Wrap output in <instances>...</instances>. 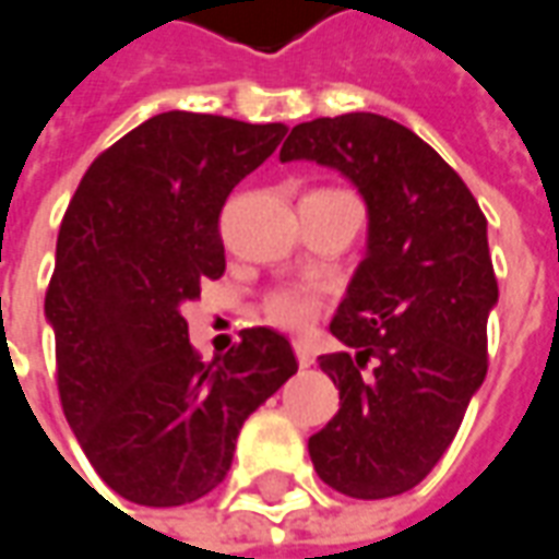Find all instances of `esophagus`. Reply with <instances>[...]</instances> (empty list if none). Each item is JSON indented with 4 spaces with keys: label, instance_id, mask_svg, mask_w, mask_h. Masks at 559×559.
Here are the masks:
<instances>
[{
    "label": "esophagus",
    "instance_id": "esophagus-1",
    "mask_svg": "<svg viewBox=\"0 0 559 559\" xmlns=\"http://www.w3.org/2000/svg\"><path fill=\"white\" fill-rule=\"evenodd\" d=\"M294 353H297L299 368H309V365H316V356H312L309 343H302V340H297V343H294Z\"/></svg>",
    "mask_w": 559,
    "mask_h": 559
}]
</instances>
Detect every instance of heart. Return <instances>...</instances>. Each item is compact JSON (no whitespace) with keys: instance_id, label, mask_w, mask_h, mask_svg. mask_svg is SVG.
<instances>
[{"instance_id":"b5f03b06","label":"heart","mask_w":559,"mask_h":559,"mask_svg":"<svg viewBox=\"0 0 559 559\" xmlns=\"http://www.w3.org/2000/svg\"><path fill=\"white\" fill-rule=\"evenodd\" d=\"M265 318L287 331H302L312 324L321 309V294L316 287H275L262 299Z\"/></svg>"}]
</instances>
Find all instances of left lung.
Masks as SVG:
<instances>
[{"mask_svg":"<svg viewBox=\"0 0 559 559\" xmlns=\"http://www.w3.org/2000/svg\"><path fill=\"white\" fill-rule=\"evenodd\" d=\"M281 160L334 166L368 203V257L331 321L346 349L318 358L340 408L309 454L331 489L393 498L439 464L489 371L486 216L433 147L380 114L294 126Z\"/></svg>","mask_w":559,"mask_h":559,"instance_id":"obj_1","label":"left lung"}]
</instances>
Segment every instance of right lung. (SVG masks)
I'll list each match as a JSON object with an SVG mask.
<instances>
[{
  "label": "right lung",
  "instance_id": "1",
  "mask_svg": "<svg viewBox=\"0 0 559 559\" xmlns=\"http://www.w3.org/2000/svg\"><path fill=\"white\" fill-rule=\"evenodd\" d=\"M284 132L166 110L102 151L70 198L46 290L55 383L88 464L132 504L179 508L216 489L243 420L297 374L272 328H243L203 361L182 316L225 272L231 188Z\"/></svg>",
  "mask_w": 559,
  "mask_h": 559
}]
</instances>
